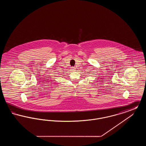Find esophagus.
Returning a JSON list of instances; mask_svg holds the SVG:
<instances>
[{
    "label": "esophagus",
    "instance_id": "1",
    "mask_svg": "<svg viewBox=\"0 0 146 146\" xmlns=\"http://www.w3.org/2000/svg\"><path fill=\"white\" fill-rule=\"evenodd\" d=\"M71 70H73V71H74V70H76V68H75V67H71Z\"/></svg>",
    "mask_w": 146,
    "mask_h": 146
}]
</instances>
